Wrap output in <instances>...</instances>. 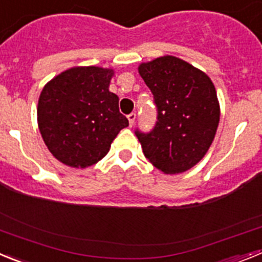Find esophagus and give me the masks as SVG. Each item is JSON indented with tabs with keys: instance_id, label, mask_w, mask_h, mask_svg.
I'll return each instance as SVG.
<instances>
[{
	"instance_id": "34e87169",
	"label": "esophagus",
	"mask_w": 262,
	"mask_h": 262,
	"mask_svg": "<svg viewBox=\"0 0 262 262\" xmlns=\"http://www.w3.org/2000/svg\"><path fill=\"white\" fill-rule=\"evenodd\" d=\"M127 118H128V122H129V126L133 127V124L135 123V119H136V114L135 113H131V114L127 115Z\"/></svg>"
}]
</instances>
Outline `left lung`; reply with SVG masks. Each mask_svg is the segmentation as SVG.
I'll return each instance as SVG.
<instances>
[{
  "label": "left lung",
  "mask_w": 262,
  "mask_h": 262,
  "mask_svg": "<svg viewBox=\"0 0 262 262\" xmlns=\"http://www.w3.org/2000/svg\"><path fill=\"white\" fill-rule=\"evenodd\" d=\"M154 94L157 120L149 133L136 129L144 156L165 174L182 173L198 164L216 134L221 108L206 73L174 56L139 66Z\"/></svg>",
  "instance_id": "obj_1"
}]
</instances>
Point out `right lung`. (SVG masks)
I'll return each instance as SVG.
<instances>
[{
  "mask_svg": "<svg viewBox=\"0 0 262 262\" xmlns=\"http://www.w3.org/2000/svg\"><path fill=\"white\" fill-rule=\"evenodd\" d=\"M113 69L75 67L48 82L38 102V126L51 154L73 168H86L106 156L128 119L108 90Z\"/></svg>",
  "mask_w": 262,
  "mask_h": 262,
  "instance_id": "right-lung-1",
  "label": "right lung"
}]
</instances>
